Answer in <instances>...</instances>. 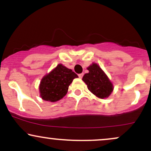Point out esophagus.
Wrapping results in <instances>:
<instances>
[{"mask_svg": "<svg viewBox=\"0 0 151 151\" xmlns=\"http://www.w3.org/2000/svg\"><path fill=\"white\" fill-rule=\"evenodd\" d=\"M83 75H84V74H83V73L79 74V77L80 78V79H81V78H82V77H83Z\"/></svg>", "mask_w": 151, "mask_h": 151, "instance_id": "esophagus-1", "label": "esophagus"}]
</instances>
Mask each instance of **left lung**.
Here are the masks:
<instances>
[{"label":"left lung","instance_id":"8db88e82","mask_svg":"<svg viewBox=\"0 0 151 151\" xmlns=\"http://www.w3.org/2000/svg\"><path fill=\"white\" fill-rule=\"evenodd\" d=\"M89 73L84 75L82 80L88 89L99 98H107L113 91V85L103 70L96 64L93 63L87 68Z\"/></svg>","mask_w":151,"mask_h":151}]
</instances>
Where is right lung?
<instances>
[{
  "label": "right lung",
  "instance_id": "obj_1",
  "mask_svg": "<svg viewBox=\"0 0 151 151\" xmlns=\"http://www.w3.org/2000/svg\"><path fill=\"white\" fill-rule=\"evenodd\" d=\"M77 74L61 64L45 76L40 84V96L45 101L55 102L63 98Z\"/></svg>",
  "mask_w": 151,
  "mask_h": 151
}]
</instances>
